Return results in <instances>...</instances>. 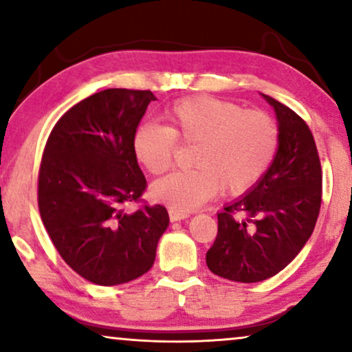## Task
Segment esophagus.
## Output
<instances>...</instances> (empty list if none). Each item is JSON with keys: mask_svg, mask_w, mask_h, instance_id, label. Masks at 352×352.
<instances>
[{"mask_svg": "<svg viewBox=\"0 0 352 352\" xmlns=\"http://www.w3.org/2000/svg\"><path fill=\"white\" fill-rule=\"evenodd\" d=\"M168 214H170L171 223H176V221H182V219L189 218V213H186V211H179L176 208H168Z\"/></svg>", "mask_w": 352, "mask_h": 352, "instance_id": "esophagus-1", "label": "esophagus"}]
</instances>
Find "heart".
Masks as SVG:
<instances>
[{
	"instance_id": "heart-1",
	"label": "heart",
	"mask_w": 352,
	"mask_h": 352,
	"mask_svg": "<svg viewBox=\"0 0 352 352\" xmlns=\"http://www.w3.org/2000/svg\"><path fill=\"white\" fill-rule=\"evenodd\" d=\"M165 126L144 123L133 134L139 165L162 175L173 165L176 142L194 144L190 170L153 182L152 197L179 211L199 208L219 189L240 195L253 189L276 158L280 133L271 115L230 100L194 96L163 112Z\"/></svg>"
}]
</instances>
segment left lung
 Returning <instances> with one entry per match:
<instances>
[{
    "label": "left lung",
    "mask_w": 352,
    "mask_h": 352,
    "mask_svg": "<svg viewBox=\"0 0 352 352\" xmlns=\"http://www.w3.org/2000/svg\"><path fill=\"white\" fill-rule=\"evenodd\" d=\"M261 96L277 117L276 158L248 194L218 213V235L206 252L211 272L243 283L266 280L295 259L322 201V168L309 126L287 105Z\"/></svg>",
    "instance_id": "obj_1"
}]
</instances>
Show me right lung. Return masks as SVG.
I'll return each mask as SVG.
<instances>
[{"instance_id":"add662e5","label":"right lung","mask_w":352,"mask_h":352,"mask_svg":"<svg viewBox=\"0 0 352 352\" xmlns=\"http://www.w3.org/2000/svg\"><path fill=\"white\" fill-rule=\"evenodd\" d=\"M155 99L152 91L123 88L89 96L62 115L43 152L41 221L62 259L96 285L146 274L170 224L162 205L126 211L147 186L133 134Z\"/></svg>"}]
</instances>
